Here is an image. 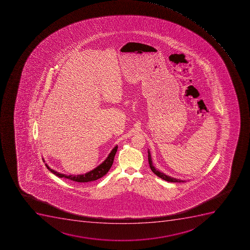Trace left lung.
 <instances>
[{"instance_id": "1", "label": "left lung", "mask_w": 250, "mask_h": 250, "mask_svg": "<svg viewBox=\"0 0 250 250\" xmlns=\"http://www.w3.org/2000/svg\"><path fill=\"white\" fill-rule=\"evenodd\" d=\"M148 162H149L150 169L152 170L153 173L156 174L157 176H159V178H162L163 180L167 181V182H169V183H185V181L175 179V178H171V177H169V176H167L166 174L162 173V172L157 170V169L154 168V166H153L152 162H151V158H150V154L149 151H148Z\"/></svg>"}]
</instances>
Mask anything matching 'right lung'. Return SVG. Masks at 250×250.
<instances>
[{
    "mask_svg": "<svg viewBox=\"0 0 250 250\" xmlns=\"http://www.w3.org/2000/svg\"><path fill=\"white\" fill-rule=\"evenodd\" d=\"M118 146H116L113 150H111V152L109 154L108 157L106 158V160L100 164L98 167L94 169L93 170L86 173L84 174H79V175H66V174H60L58 172L55 171L53 169H50L48 166L46 165L52 174L57 175L59 178H64L69 179L71 181H74L77 183H88V182H92L96 181L99 178H102L105 174L109 171V169L111 167V166L113 164L114 158H115V154L117 152Z\"/></svg>",
    "mask_w": 250,
    "mask_h": 250,
    "instance_id": "add662e5",
    "label": "right lung"
}]
</instances>
